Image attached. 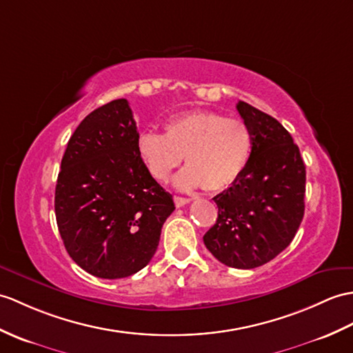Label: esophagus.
Wrapping results in <instances>:
<instances>
[{
  "label": "esophagus",
  "instance_id": "esophagus-1",
  "mask_svg": "<svg viewBox=\"0 0 353 353\" xmlns=\"http://www.w3.org/2000/svg\"><path fill=\"white\" fill-rule=\"evenodd\" d=\"M190 201H191V200H190V199H185V196L174 195V203H176V206H177V208H183L185 204H188Z\"/></svg>",
  "mask_w": 353,
  "mask_h": 353
}]
</instances>
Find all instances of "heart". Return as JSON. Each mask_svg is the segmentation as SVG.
<instances>
[{
    "label": "heart",
    "mask_w": 353,
    "mask_h": 353,
    "mask_svg": "<svg viewBox=\"0 0 353 353\" xmlns=\"http://www.w3.org/2000/svg\"><path fill=\"white\" fill-rule=\"evenodd\" d=\"M252 147L251 130L241 119L209 110L188 111L165 123V134L144 132L137 149L149 173L167 182L185 158L186 168L174 179L179 190L204 186L223 191L247 168Z\"/></svg>",
    "instance_id": "b5f03b06"
}]
</instances>
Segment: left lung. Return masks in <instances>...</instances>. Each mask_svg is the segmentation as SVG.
Here are the masks:
<instances>
[{
    "instance_id": "obj_1",
    "label": "left lung",
    "mask_w": 353,
    "mask_h": 353,
    "mask_svg": "<svg viewBox=\"0 0 353 353\" xmlns=\"http://www.w3.org/2000/svg\"><path fill=\"white\" fill-rule=\"evenodd\" d=\"M236 108L251 130V157L243 174L214 196L218 218L203 241L221 263L252 269L275 259L296 234L305 209V165L280 121L247 102Z\"/></svg>"
}]
</instances>
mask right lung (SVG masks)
<instances>
[{
	"mask_svg": "<svg viewBox=\"0 0 353 353\" xmlns=\"http://www.w3.org/2000/svg\"><path fill=\"white\" fill-rule=\"evenodd\" d=\"M126 99L90 112L70 137L55 186V216L65 251L106 280L137 274L158 250L173 214L170 192L139 158Z\"/></svg>",
	"mask_w": 353,
	"mask_h": 353,
	"instance_id": "right-lung-1",
	"label": "right lung"
}]
</instances>
